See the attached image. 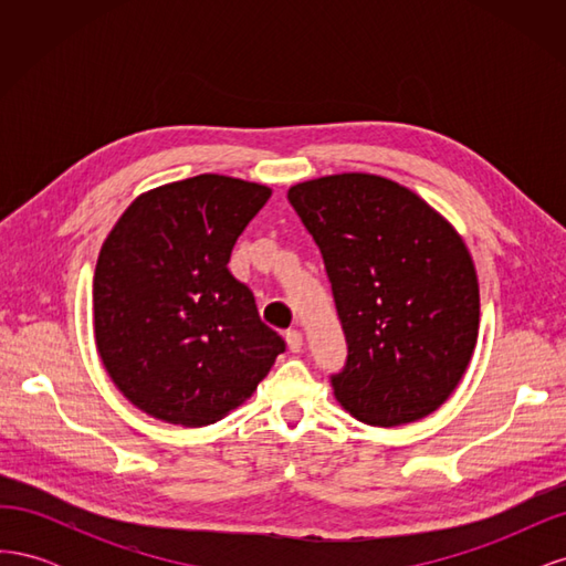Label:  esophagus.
<instances>
[{
    "mask_svg": "<svg viewBox=\"0 0 566 566\" xmlns=\"http://www.w3.org/2000/svg\"><path fill=\"white\" fill-rule=\"evenodd\" d=\"M285 342H287V349L290 352H300L302 349V333L295 331V328L285 331Z\"/></svg>",
    "mask_w": 566,
    "mask_h": 566,
    "instance_id": "obj_1",
    "label": "esophagus"
}]
</instances>
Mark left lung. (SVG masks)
Returning a JSON list of instances; mask_svg holds the SVG:
<instances>
[{
    "label": "left lung",
    "mask_w": 566,
    "mask_h": 566,
    "mask_svg": "<svg viewBox=\"0 0 566 566\" xmlns=\"http://www.w3.org/2000/svg\"><path fill=\"white\" fill-rule=\"evenodd\" d=\"M287 200L321 250L347 339V364L331 375L337 401L380 427L430 416L476 345L479 283L462 238L375 175L304 181Z\"/></svg>",
    "instance_id": "8db88e82"
}]
</instances>
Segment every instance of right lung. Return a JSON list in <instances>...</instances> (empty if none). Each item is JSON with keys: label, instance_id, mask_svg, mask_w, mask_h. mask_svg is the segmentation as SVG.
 I'll use <instances>...</instances> for the list:
<instances>
[{"label": "right lung", "instance_id": "1", "mask_svg": "<svg viewBox=\"0 0 566 566\" xmlns=\"http://www.w3.org/2000/svg\"><path fill=\"white\" fill-rule=\"evenodd\" d=\"M269 198L260 184L198 175L139 196L108 233L94 271L96 347L144 413L212 424L285 352L229 271L238 235Z\"/></svg>", "mask_w": 566, "mask_h": 566}]
</instances>
